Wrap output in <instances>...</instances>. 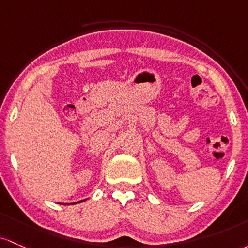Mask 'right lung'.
I'll use <instances>...</instances> for the list:
<instances>
[{"label": "right lung", "instance_id": "right-lung-1", "mask_svg": "<svg viewBox=\"0 0 248 248\" xmlns=\"http://www.w3.org/2000/svg\"><path fill=\"white\" fill-rule=\"evenodd\" d=\"M84 202V200H80V202H72L71 205H74V204H78V202Z\"/></svg>", "mask_w": 248, "mask_h": 248}]
</instances>
